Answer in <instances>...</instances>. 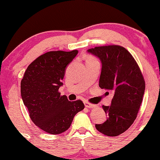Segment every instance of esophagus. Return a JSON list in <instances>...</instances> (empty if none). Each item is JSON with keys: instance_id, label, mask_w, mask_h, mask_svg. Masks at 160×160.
Instances as JSON below:
<instances>
[{"instance_id": "1", "label": "esophagus", "mask_w": 160, "mask_h": 160, "mask_svg": "<svg viewBox=\"0 0 160 160\" xmlns=\"http://www.w3.org/2000/svg\"><path fill=\"white\" fill-rule=\"evenodd\" d=\"M84 105H85L86 108H95V105L92 104H90L89 102H88L87 101H85L84 102Z\"/></svg>"}]
</instances>
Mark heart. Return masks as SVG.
Returning <instances> with one entry per match:
<instances>
[{"mask_svg":"<svg viewBox=\"0 0 160 160\" xmlns=\"http://www.w3.org/2000/svg\"><path fill=\"white\" fill-rule=\"evenodd\" d=\"M88 59H94V58H92V57H89V58H88ZM87 59V60H88Z\"/></svg>","mask_w":160,"mask_h":160,"instance_id":"1","label":"heart"}]
</instances>
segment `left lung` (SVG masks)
<instances>
[{
	"instance_id": "obj_1",
	"label": "left lung",
	"mask_w": 160,
	"mask_h": 160,
	"mask_svg": "<svg viewBox=\"0 0 160 160\" xmlns=\"http://www.w3.org/2000/svg\"><path fill=\"white\" fill-rule=\"evenodd\" d=\"M87 51L102 62L100 88L114 93L111 105L102 106L107 120L95 124V128L108 136H117L136 119L144 94V79L131 53L121 46H102Z\"/></svg>"
}]
</instances>
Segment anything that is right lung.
<instances>
[{
	"label": "right lung",
	"mask_w": 160,
	"mask_h": 160,
	"mask_svg": "<svg viewBox=\"0 0 160 160\" xmlns=\"http://www.w3.org/2000/svg\"><path fill=\"white\" fill-rule=\"evenodd\" d=\"M78 53L76 49L46 52L28 65L21 81V96L31 120L47 133L65 132L84 108L82 101L70 102L58 92L66 68Z\"/></svg>",
	"instance_id": "obj_1"
}]
</instances>
